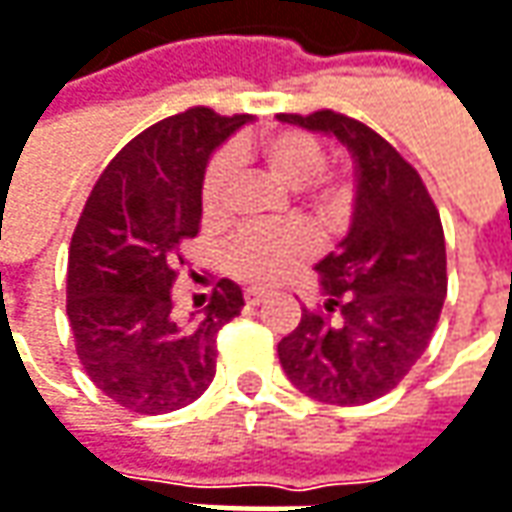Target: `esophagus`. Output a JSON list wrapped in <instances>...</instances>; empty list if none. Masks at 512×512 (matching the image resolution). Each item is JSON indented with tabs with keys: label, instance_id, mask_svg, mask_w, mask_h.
<instances>
[{
	"label": "esophagus",
	"instance_id": "34e87169",
	"mask_svg": "<svg viewBox=\"0 0 512 512\" xmlns=\"http://www.w3.org/2000/svg\"><path fill=\"white\" fill-rule=\"evenodd\" d=\"M266 298H269V292H266V289H246V304H252V307L263 304Z\"/></svg>",
	"mask_w": 512,
	"mask_h": 512
}]
</instances>
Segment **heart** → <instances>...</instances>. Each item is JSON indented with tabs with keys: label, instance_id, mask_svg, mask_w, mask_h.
Segmentation results:
<instances>
[{
	"label": "heart",
	"instance_id": "heart-1",
	"mask_svg": "<svg viewBox=\"0 0 512 512\" xmlns=\"http://www.w3.org/2000/svg\"><path fill=\"white\" fill-rule=\"evenodd\" d=\"M235 165H260L286 188H295L301 208L316 226L339 228L350 214V188L342 179L324 176L327 153L321 141L301 130H275L260 138H249L231 147L228 156H214L199 188V205L208 226L223 223L228 214V199L234 188ZM316 255L313 234L298 223L275 228H243L228 246V272L240 281L257 286H272L286 281Z\"/></svg>",
	"mask_w": 512,
	"mask_h": 512
}]
</instances>
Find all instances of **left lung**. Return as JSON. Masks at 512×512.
<instances>
[{
    "instance_id": "8db88e82",
    "label": "left lung",
    "mask_w": 512,
    "mask_h": 512,
    "mask_svg": "<svg viewBox=\"0 0 512 512\" xmlns=\"http://www.w3.org/2000/svg\"><path fill=\"white\" fill-rule=\"evenodd\" d=\"M278 118L339 138L356 165L350 228L316 263L324 307L301 313L278 359L318 403H371L400 385L435 333L446 298L440 214L420 173L362 121L333 109Z\"/></svg>"
}]
</instances>
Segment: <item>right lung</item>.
<instances>
[{"label":"right lung","instance_id":"add662e5","mask_svg":"<svg viewBox=\"0 0 512 512\" xmlns=\"http://www.w3.org/2000/svg\"><path fill=\"white\" fill-rule=\"evenodd\" d=\"M249 115L191 106L147 127L101 173L69 246L66 313L80 365L118 406L167 414L217 374V333L243 310L223 278L208 307L176 318L170 286L199 234V188L211 153Z\"/></svg>","mask_w":512,"mask_h":512}]
</instances>
